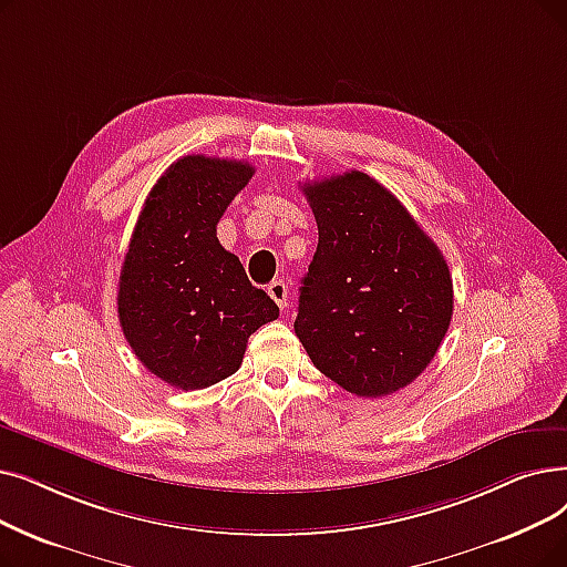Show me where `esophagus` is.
<instances>
[{
  "mask_svg": "<svg viewBox=\"0 0 567 567\" xmlns=\"http://www.w3.org/2000/svg\"><path fill=\"white\" fill-rule=\"evenodd\" d=\"M268 297L276 301V306L280 310H285L287 301H289V289H287V285L282 280H274V282L268 285Z\"/></svg>",
  "mask_w": 567,
  "mask_h": 567,
  "instance_id": "esophagus-1",
  "label": "esophagus"
}]
</instances>
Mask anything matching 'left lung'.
Here are the masks:
<instances>
[{
	"instance_id": "left-lung-1",
	"label": "left lung",
	"mask_w": 567,
	"mask_h": 567,
	"mask_svg": "<svg viewBox=\"0 0 567 567\" xmlns=\"http://www.w3.org/2000/svg\"><path fill=\"white\" fill-rule=\"evenodd\" d=\"M303 194L319 243L293 331L344 391L386 396L420 378L450 329V266L396 196L361 171L306 183Z\"/></svg>"
}]
</instances>
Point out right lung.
Instances as JSON below:
<instances>
[{"label":"right lung","mask_w":567,"mask_h":567,"mask_svg":"<svg viewBox=\"0 0 567 567\" xmlns=\"http://www.w3.org/2000/svg\"><path fill=\"white\" fill-rule=\"evenodd\" d=\"M252 174L248 162L187 155L164 171L134 227L120 327L147 371L176 389L234 375L248 338L280 315L217 240L219 217Z\"/></svg>","instance_id":"add662e5"}]
</instances>
